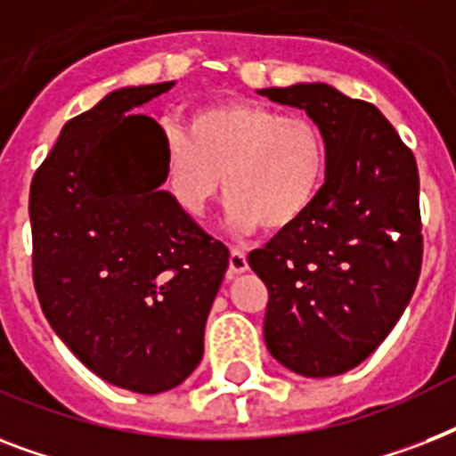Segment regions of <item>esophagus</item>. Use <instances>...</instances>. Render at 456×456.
Segmentation results:
<instances>
[{
	"instance_id": "obj_1",
	"label": "esophagus",
	"mask_w": 456,
	"mask_h": 456,
	"mask_svg": "<svg viewBox=\"0 0 456 456\" xmlns=\"http://www.w3.org/2000/svg\"><path fill=\"white\" fill-rule=\"evenodd\" d=\"M248 270V257H246V253L243 250H232L229 253V279L239 277V274H243V272Z\"/></svg>"
}]
</instances>
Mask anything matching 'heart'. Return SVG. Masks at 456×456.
Here are the masks:
<instances>
[{
	"label": "heart",
	"instance_id": "b5f03b06",
	"mask_svg": "<svg viewBox=\"0 0 456 456\" xmlns=\"http://www.w3.org/2000/svg\"><path fill=\"white\" fill-rule=\"evenodd\" d=\"M329 142L314 120L284 118L253 102L200 106L186 134L163 132V191L200 217L224 184V217L236 234L293 227L324 189Z\"/></svg>",
	"mask_w": 456,
	"mask_h": 456
}]
</instances>
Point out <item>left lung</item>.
<instances>
[{
  "instance_id": "obj_1",
  "label": "left lung",
  "mask_w": 456,
  "mask_h": 456,
  "mask_svg": "<svg viewBox=\"0 0 456 456\" xmlns=\"http://www.w3.org/2000/svg\"><path fill=\"white\" fill-rule=\"evenodd\" d=\"M307 113L329 142L324 189L248 265L270 291L265 343L307 379L364 362L410 305L421 272L419 170L381 110L324 82L260 89Z\"/></svg>"
}]
</instances>
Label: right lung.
<instances>
[{
  "mask_svg": "<svg viewBox=\"0 0 456 456\" xmlns=\"http://www.w3.org/2000/svg\"><path fill=\"white\" fill-rule=\"evenodd\" d=\"M172 87H120L68 120L30 184L45 317L85 367L142 395L199 367L229 265L224 243L160 189L163 127L132 113Z\"/></svg>",
  "mask_w": 456,
  "mask_h": 456,
  "instance_id": "add662e5",
  "label": "right lung"
}]
</instances>
